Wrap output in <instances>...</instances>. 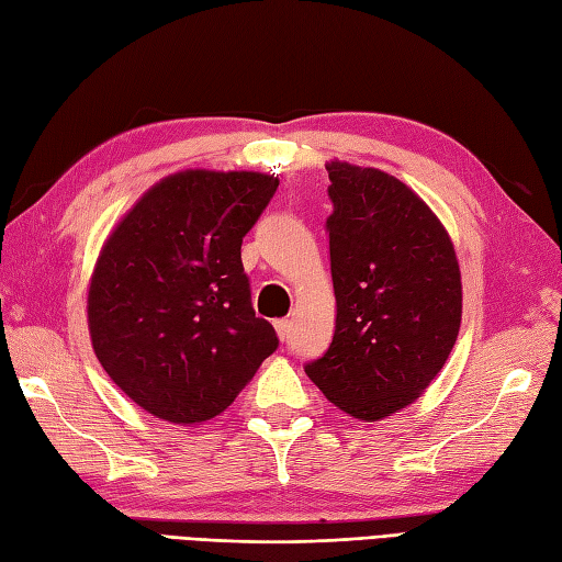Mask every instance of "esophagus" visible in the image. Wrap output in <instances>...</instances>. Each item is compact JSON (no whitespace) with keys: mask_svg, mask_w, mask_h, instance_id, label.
Listing matches in <instances>:
<instances>
[{"mask_svg":"<svg viewBox=\"0 0 562 562\" xmlns=\"http://www.w3.org/2000/svg\"><path fill=\"white\" fill-rule=\"evenodd\" d=\"M290 328H292V323L286 321V318H282V321H276V330H278V337H280L282 342L286 340V337H290Z\"/></svg>","mask_w":562,"mask_h":562,"instance_id":"obj_1","label":"esophagus"}]
</instances>
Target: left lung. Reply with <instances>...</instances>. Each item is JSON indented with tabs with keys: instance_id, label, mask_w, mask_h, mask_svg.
Returning <instances> with one entry per match:
<instances>
[{
	"instance_id": "left-lung-1",
	"label": "left lung",
	"mask_w": 562,
	"mask_h": 562,
	"mask_svg": "<svg viewBox=\"0 0 562 562\" xmlns=\"http://www.w3.org/2000/svg\"><path fill=\"white\" fill-rule=\"evenodd\" d=\"M335 333L306 375L335 407L381 422L419 400L462 323V276L448 229L419 193L375 167L325 165Z\"/></svg>"
}]
</instances>
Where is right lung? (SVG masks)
<instances>
[{
	"label": "right lung",
	"instance_id": "add662e5",
	"mask_svg": "<svg viewBox=\"0 0 562 562\" xmlns=\"http://www.w3.org/2000/svg\"><path fill=\"white\" fill-rule=\"evenodd\" d=\"M278 184L246 169H181L104 239L88 284L90 342L112 383L155 419H213L278 349L241 266V239Z\"/></svg>",
	"mask_w": 562,
	"mask_h": 562
}]
</instances>
